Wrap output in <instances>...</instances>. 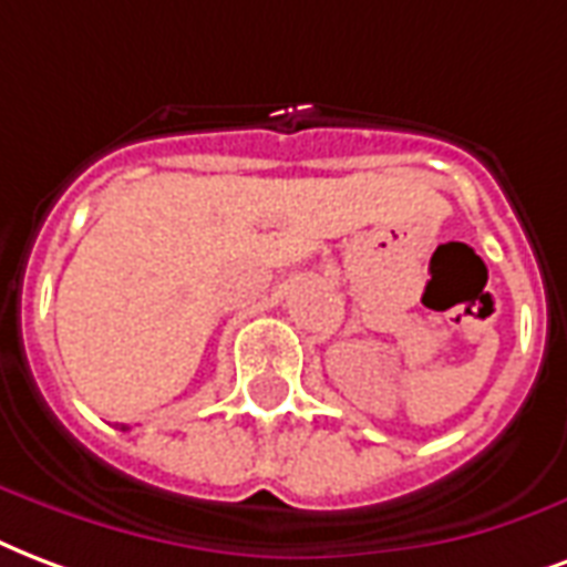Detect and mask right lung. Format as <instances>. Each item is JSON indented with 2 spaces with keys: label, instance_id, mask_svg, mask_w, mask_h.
Listing matches in <instances>:
<instances>
[{
  "label": "right lung",
  "instance_id": "obj_1",
  "mask_svg": "<svg viewBox=\"0 0 567 567\" xmlns=\"http://www.w3.org/2000/svg\"><path fill=\"white\" fill-rule=\"evenodd\" d=\"M122 430H127V427H125V424H122Z\"/></svg>",
  "mask_w": 567,
  "mask_h": 567
}]
</instances>
